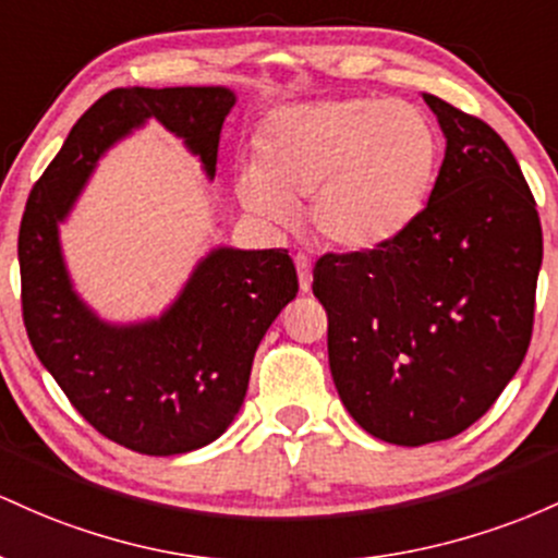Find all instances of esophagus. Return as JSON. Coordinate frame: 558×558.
I'll use <instances>...</instances> for the list:
<instances>
[{
    "instance_id": "obj_1",
    "label": "esophagus",
    "mask_w": 558,
    "mask_h": 558,
    "mask_svg": "<svg viewBox=\"0 0 558 558\" xmlns=\"http://www.w3.org/2000/svg\"><path fill=\"white\" fill-rule=\"evenodd\" d=\"M295 266H298V281H300V290L311 292L313 284V274H311V258L305 253L295 255Z\"/></svg>"
}]
</instances>
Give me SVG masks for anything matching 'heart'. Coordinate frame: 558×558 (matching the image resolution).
<instances>
[{"mask_svg": "<svg viewBox=\"0 0 558 558\" xmlns=\"http://www.w3.org/2000/svg\"><path fill=\"white\" fill-rule=\"evenodd\" d=\"M437 134L416 105L345 97L274 112L258 131V162L240 173V199L255 218L292 223L311 197L322 242L366 253L396 240L427 203Z\"/></svg>", "mask_w": 558, "mask_h": 558, "instance_id": "heart-1", "label": "heart"}]
</instances>
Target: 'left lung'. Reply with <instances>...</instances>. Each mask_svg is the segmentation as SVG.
<instances>
[{
  "mask_svg": "<svg viewBox=\"0 0 558 558\" xmlns=\"http://www.w3.org/2000/svg\"><path fill=\"white\" fill-rule=\"evenodd\" d=\"M446 134L429 203L366 253H324L337 392L368 435L427 446L472 427L522 366L535 322L543 229L522 168L477 116L435 94Z\"/></svg>",
  "mask_w": 558,
  "mask_h": 558,
  "instance_id": "obj_1",
  "label": "left lung"
}]
</instances>
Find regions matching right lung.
Masks as SVG:
<instances>
[{
    "mask_svg": "<svg viewBox=\"0 0 558 558\" xmlns=\"http://www.w3.org/2000/svg\"><path fill=\"white\" fill-rule=\"evenodd\" d=\"M231 105L223 86L110 89L78 118L23 210L17 260L31 348L99 435L144 456L186 453L227 432L263 335L298 295L295 266L284 247L213 250L166 316L108 327L73 295L58 221L99 155L147 118L184 136L213 179Z\"/></svg>",
    "mask_w": 558,
    "mask_h": 558,
    "instance_id": "1",
    "label": "right lung"
}]
</instances>
